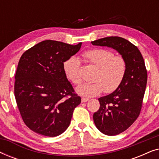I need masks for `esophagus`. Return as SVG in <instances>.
<instances>
[{"label":"esophagus","instance_id":"1","mask_svg":"<svg viewBox=\"0 0 159 159\" xmlns=\"http://www.w3.org/2000/svg\"><path fill=\"white\" fill-rule=\"evenodd\" d=\"M82 103H84V102H87L89 101V98H82Z\"/></svg>","mask_w":159,"mask_h":159}]
</instances>
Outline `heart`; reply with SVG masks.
<instances>
[{
    "instance_id": "heart-1",
    "label": "heart",
    "mask_w": 159,
    "mask_h": 159,
    "mask_svg": "<svg viewBox=\"0 0 159 159\" xmlns=\"http://www.w3.org/2000/svg\"><path fill=\"white\" fill-rule=\"evenodd\" d=\"M82 58L84 61L94 65L97 71L93 77V82H85L76 89L78 94L84 97H93L105 90L114 92L119 88L127 72V62L121 56H114V52L104 48H92L84 51ZM80 62L77 58L70 57L63 64L66 77L71 83L81 82L80 75Z\"/></svg>"
}]
</instances>
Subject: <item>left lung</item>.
I'll return each mask as SVG.
<instances>
[{
	"mask_svg": "<svg viewBox=\"0 0 159 159\" xmlns=\"http://www.w3.org/2000/svg\"><path fill=\"white\" fill-rule=\"evenodd\" d=\"M91 43L112 48L127 62L122 83L114 92L98 98L100 108L93 114L99 131L106 135H116L128 129L140 115L148 79L144 59L135 45L120 37H107Z\"/></svg>",
	"mask_w": 159,
	"mask_h": 159,
	"instance_id": "8db88e82",
	"label": "left lung"
}]
</instances>
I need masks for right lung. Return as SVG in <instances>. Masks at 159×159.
Wrapping results in <instances>:
<instances>
[{
    "mask_svg": "<svg viewBox=\"0 0 159 159\" xmlns=\"http://www.w3.org/2000/svg\"><path fill=\"white\" fill-rule=\"evenodd\" d=\"M81 45L82 43L72 45L48 40L21 56L15 75L14 95L24 122L36 133L48 137L62 134L81 103L63 70L64 63Z\"/></svg>",
    "mask_w": 159,
    "mask_h": 159,
    "instance_id": "1",
    "label": "right lung"
}]
</instances>
